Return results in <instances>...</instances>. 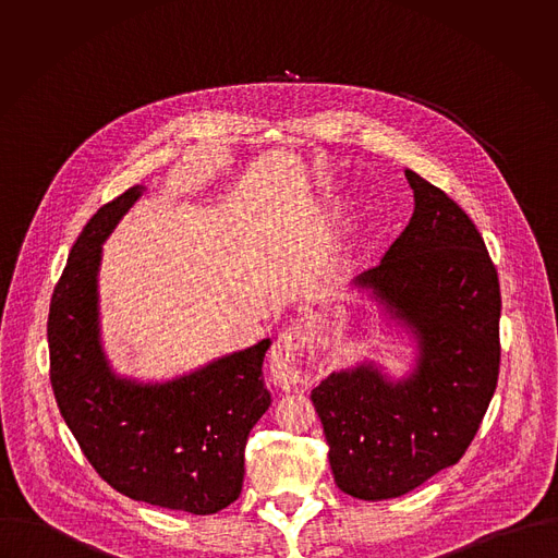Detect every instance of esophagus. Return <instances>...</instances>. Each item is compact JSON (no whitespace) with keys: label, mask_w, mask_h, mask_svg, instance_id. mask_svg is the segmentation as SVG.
Returning a JSON list of instances; mask_svg holds the SVG:
<instances>
[{"label":"esophagus","mask_w":558,"mask_h":558,"mask_svg":"<svg viewBox=\"0 0 558 558\" xmlns=\"http://www.w3.org/2000/svg\"><path fill=\"white\" fill-rule=\"evenodd\" d=\"M314 348V330L310 326H292L281 332L270 352V369L283 389L299 391L312 385L316 378Z\"/></svg>","instance_id":"esophagus-1"}]
</instances>
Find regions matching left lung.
<instances>
[{"label": "left lung", "mask_w": 558, "mask_h": 558, "mask_svg": "<svg viewBox=\"0 0 558 558\" xmlns=\"http://www.w3.org/2000/svg\"><path fill=\"white\" fill-rule=\"evenodd\" d=\"M403 173L414 213L352 288L414 339V367L396 380L367 359L312 391L335 483L361 500L398 498L460 462L500 365V288L485 242L445 191Z\"/></svg>", "instance_id": "obj_1"}]
</instances>
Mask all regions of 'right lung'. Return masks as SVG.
I'll use <instances>...</instances> for the list:
<instances>
[{"mask_svg":"<svg viewBox=\"0 0 558 558\" xmlns=\"http://www.w3.org/2000/svg\"><path fill=\"white\" fill-rule=\"evenodd\" d=\"M144 191L105 204L73 244L47 324L51 387L83 456L113 489L210 515L240 496L246 436L270 405L262 378L270 339L165 383L113 372L100 339L102 242Z\"/></svg>","mask_w":558,"mask_h":558,"instance_id":"1","label":"right lung"}]
</instances>
